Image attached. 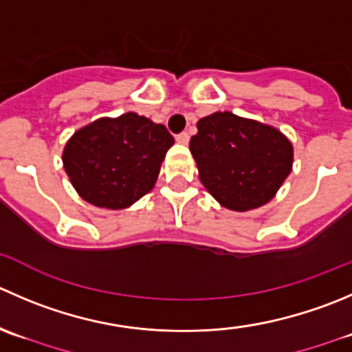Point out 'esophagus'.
I'll list each match as a JSON object with an SVG mask.
<instances>
[{"label":"esophagus","instance_id":"obj_1","mask_svg":"<svg viewBox=\"0 0 352 352\" xmlns=\"http://www.w3.org/2000/svg\"><path fill=\"white\" fill-rule=\"evenodd\" d=\"M189 139H190V135L187 134V132H182V134L177 135L175 141L179 142V144H184V146H186V144H189Z\"/></svg>","mask_w":352,"mask_h":352}]
</instances>
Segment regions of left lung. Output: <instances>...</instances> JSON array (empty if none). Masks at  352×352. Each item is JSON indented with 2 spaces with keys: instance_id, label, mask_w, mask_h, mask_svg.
Returning a JSON list of instances; mask_svg holds the SVG:
<instances>
[{
  "instance_id": "1",
  "label": "left lung",
  "mask_w": 352,
  "mask_h": 352,
  "mask_svg": "<svg viewBox=\"0 0 352 352\" xmlns=\"http://www.w3.org/2000/svg\"><path fill=\"white\" fill-rule=\"evenodd\" d=\"M190 153L208 192L234 211L267 204L292 170V144L280 131L217 111L197 122Z\"/></svg>"
}]
</instances>
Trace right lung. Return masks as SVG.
I'll return each instance as SVG.
<instances>
[{
    "instance_id": "right-lung-1",
    "label": "right lung",
    "mask_w": 352,
    "mask_h": 352,
    "mask_svg": "<svg viewBox=\"0 0 352 352\" xmlns=\"http://www.w3.org/2000/svg\"><path fill=\"white\" fill-rule=\"evenodd\" d=\"M173 142L165 125L129 111L78 129L61 160L82 199L98 208L124 210L155 187Z\"/></svg>"
}]
</instances>
